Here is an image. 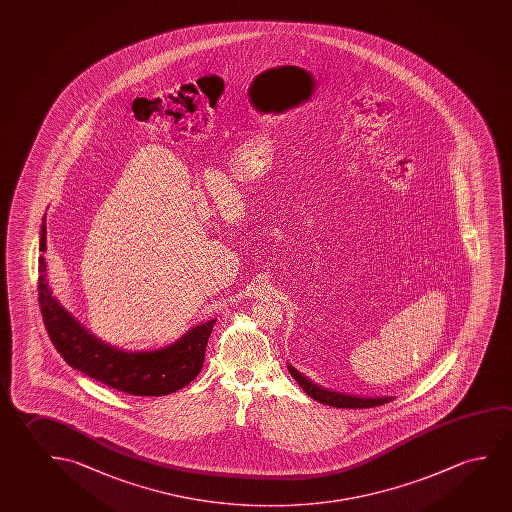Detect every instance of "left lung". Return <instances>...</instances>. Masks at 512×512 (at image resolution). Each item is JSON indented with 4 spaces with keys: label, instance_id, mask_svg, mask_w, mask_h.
I'll list each match as a JSON object with an SVG mask.
<instances>
[{
    "label": "left lung",
    "instance_id": "8db88e82",
    "mask_svg": "<svg viewBox=\"0 0 512 512\" xmlns=\"http://www.w3.org/2000/svg\"><path fill=\"white\" fill-rule=\"evenodd\" d=\"M289 372H291L292 378L298 381V385L301 386L312 399H315L317 402H323V404H328V406H333V408H376V406H381V404H386V402L394 401V397H374V399H370V397H356V395L331 392V390H326L323 386L315 385L314 381L305 378V376L294 369L292 365H289Z\"/></svg>",
    "mask_w": 512,
    "mask_h": 512
}]
</instances>
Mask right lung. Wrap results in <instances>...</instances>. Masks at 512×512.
<instances>
[{"label": "right lung", "mask_w": 512, "mask_h": 512, "mask_svg": "<svg viewBox=\"0 0 512 512\" xmlns=\"http://www.w3.org/2000/svg\"><path fill=\"white\" fill-rule=\"evenodd\" d=\"M40 228V252H46V218ZM39 305L49 339L72 369L118 392L159 397L181 390L197 378L216 319L195 326L172 346L127 353L95 339L51 296L46 262L39 259Z\"/></svg>", "instance_id": "1"}]
</instances>
